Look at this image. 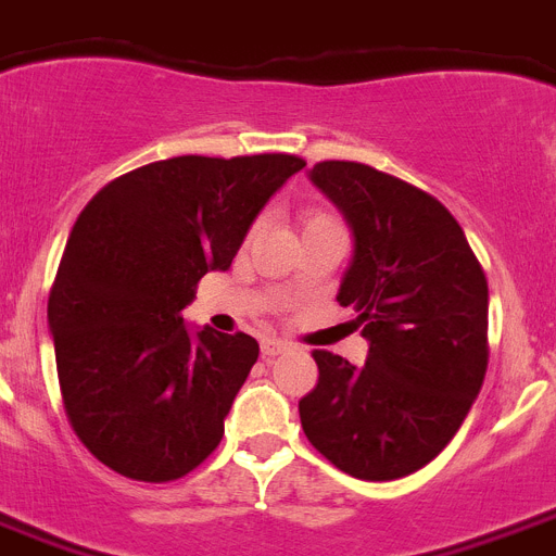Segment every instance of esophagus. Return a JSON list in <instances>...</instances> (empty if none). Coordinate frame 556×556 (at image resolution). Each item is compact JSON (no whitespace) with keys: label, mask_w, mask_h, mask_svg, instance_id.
Listing matches in <instances>:
<instances>
[{"label":"esophagus","mask_w":556,"mask_h":556,"mask_svg":"<svg viewBox=\"0 0 556 556\" xmlns=\"http://www.w3.org/2000/svg\"><path fill=\"white\" fill-rule=\"evenodd\" d=\"M289 345L283 343V340H275V337H267V340H261V354H264V357H278V354H283V351H287Z\"/></svg>","instance_id":"1"}]
</instances>
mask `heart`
<instances>
[{"label":"heart","mask_w":556,"mask_h":556,"mask_svg":"<svg viewBox=\"0 0 556 556\" xmlns=\"http://www.w3.org/2000/svg\"><path fill=\"white\" fill-rule=\"evenodd\" d=\"M329 225H337V219L326 211H309L306 216H303V230H312V227H329Z\"/></svg>","instance_id":"b5f03b06"}]
</instances>
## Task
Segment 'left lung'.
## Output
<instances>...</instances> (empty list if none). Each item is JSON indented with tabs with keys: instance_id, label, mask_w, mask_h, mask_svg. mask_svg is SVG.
<instances>
[{
	"instance_id": "obj_1",
	"label": "left lung",
	"mask_w": 556,
	"mask_h": 556,
	"mask_svg": "<svg viewBox=\"0 0 556 556\" xmlns=\"http://www.w3.org/2000/svg\"><path fill=\"white\" fill-rule=\"evenodd\" d=\"M309 177L354 232L337 301L357 312L368 359L312 351L320 377L298 402L303 433L349 476L393 481L447 447L481 391L486 275L453 213L416 185L345 160Z\"/></svg>"
}]
</instances>
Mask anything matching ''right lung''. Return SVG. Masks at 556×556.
<instances>
[{"label": "right lung", "instance_id": "obj_1", "mask_svg": "<svg viewBox=\"0 0 556 556\" xmlns=\"http://www.w3.org/2000/svg\"><path fill=\"white\" fill-rule=\"evenodd\" d=\"M303 165L295 154L170 156L112 179L80 211L47 324L66 419L109 469L177 481L219 447L258 343L207 326L193 334L182 309Z\"/></svg>", "mask_w": 556, "mask_h": 556}]
</instances>
